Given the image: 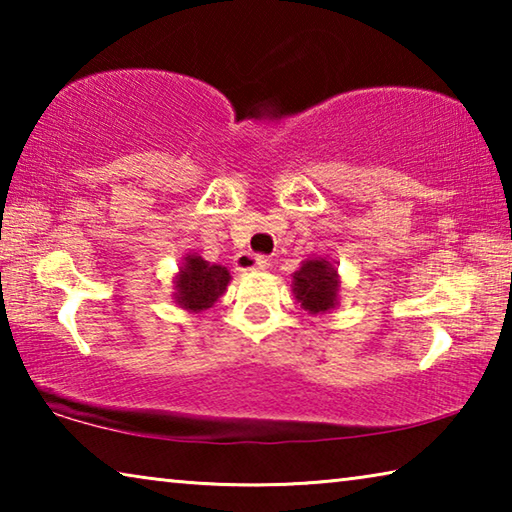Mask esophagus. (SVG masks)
I'll return each instance as SVG.
<instances>
[{"instance_id": "obj_1", "label": "esophagus", "mask_w": 512, "mask_h": 512, "mask_svg": "<svg viewBox=\"0 0 512 512\" xmlns=\"http://www.w3.org/2000/svg\"><path fill=\"white\" fill-rule=\"evenodd\" d=\"M271 262L262 255H250V253H241L235 257V271L239 273H248V271H262V268H268Z\"/></svg>"}]
</instances>
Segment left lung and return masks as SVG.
<instances>
[{
  "label": "left lung",
  "instance_id": "1",
  "mask_svg": "<svg viewBox=\"0 0 512 512\" xmlns=\"http://www.w3.org/2000/svg\"><path fill=\"white\" fill-rule=\"evenodd\" d=\"M339 273L323 257L307 259L293 273V296L309 314H325L339 305Z\"/></svg>",
  "mask_w": 512,
  "mask_h": 512
}]
</instances>
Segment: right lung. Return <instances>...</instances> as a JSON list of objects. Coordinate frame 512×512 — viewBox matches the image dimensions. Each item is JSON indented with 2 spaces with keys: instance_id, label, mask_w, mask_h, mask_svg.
I'll return each instance as SVG.
<instances>
[{
  "instance_id": "right-lung-1",
  "label": "right lung",
  "mask_w": 512,
  "mask_h": 512,
  "mask_svg": "<svg viewBox=\"0 0 512 512\" xmlns=\"http://www.w3.org/2000/svg\"><path fill=\"white\" fill-rule=\"evenodd\" d=\"M230 280L232 277L225 266L205 262L198 255H187L173 280L176 284L173 298L183 309L198 314V311L210 309L223 296Z\"/></svg>"
}]
</instances>
